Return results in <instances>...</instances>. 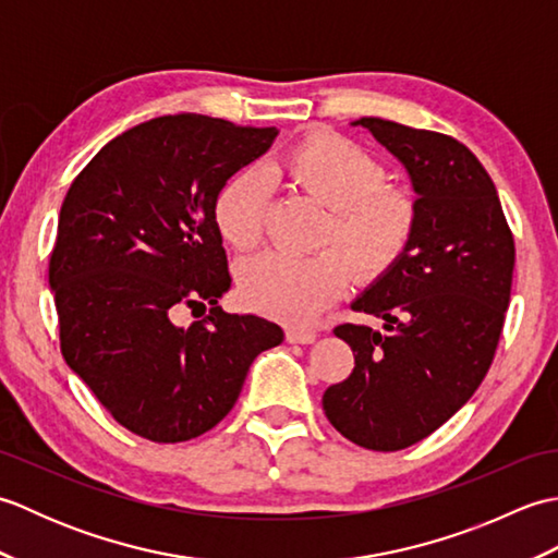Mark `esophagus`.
Masks as SVG:
<instances>
[{"label": "esophagus", "instance_id": "1", "mask_svg": "<svg viewBox=\"0 0 558 558\" xmlns=\"http://www.w3.org/2000/svg\"><path fill=\"white\" fill-rule=\"evenodd\" d=\"M286 340L288 342H300V345H312V342L316 340V333H314V330H306V328H288Z\"/></svg>", "mask_w": 558, "mask_h": 558}]
</instances>
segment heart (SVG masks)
Segmentation results:
<instances>
[{"label":"heart","instance_id":"b5f03b06","mask_svg":"<svg viewBox=\"0 0 558 558\" xmlns=\"http://www.w3.org/2000/svg\"><path fill=\"white\" fill-rule=\"evenodd\" d=\"M276 172L328 208L312 256L260 254L240 266V294L252 310L286 324H310L350 282L386 276L405 256L417 230V198L405 186L384 184L386 170L354 141L314 132L282 153ZM268 186L256 170L234 172L213 198V225L234 252L264 240Z\"/></svg>","mask_w":558,"mask_h":558}]
</instances>
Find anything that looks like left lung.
Wrapping results in <instances>:
<instances>
[{
    "label": "left lung",
    "mask_w": 558,
    "mask_h": 558,
    "mask_svg": "<svg viewBox=\"0 0 558 558\" xmlns=\"http://www.w3.org/2000/svg\"><path fill=\"white\" fill-rule=\"evenodd\" d=\"M352 124L402 162L420 218L405 256L352 302L384 330L336 326L354 369L322 402L352 444L400 450L453 417L487 376L511 302L515 244L492 177L468 146L381 117Z\"/></svg>",
    "instance_id": "8db88e82"
}]
</instances>
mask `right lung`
<instances>
[{
  "instance_id": "right-lung-1",
  "label": "right lung",
  "mask_w": 558,
  "mask_h": 558,
  "mask_svg": "<svg viewBox=\"0 0 558 558\" xmlns=\"http://www.w3.org/2000/svg\"><path fill=\"white\" fill-rule=\"evenodd\" d=\"M276 126L168 114L112 138L59 210L50 288L59 342L112 417L156 444L213 429L256 354L282 328L228 314V256L213 225L218 189L270 148ZM186 305L209 316L180 327Z\"/></svg>"
}]
</instances>
